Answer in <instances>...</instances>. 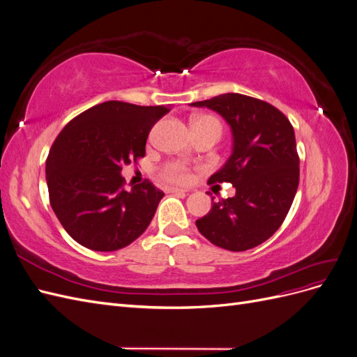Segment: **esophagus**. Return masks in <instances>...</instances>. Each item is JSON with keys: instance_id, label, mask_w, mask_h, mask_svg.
Listing matches in <instances>:
<instances>
[{"instance_id": "1", "label": "esophagus", "mask_w": 357, "mask_h": 357, "mask_svg": "<svg viewBox=\"0 0 357 357\" xmlns=\"http://www.w3.org/2000/svg\"><path fill=\"white\" fill-rule=\"evenodd\" d=\"M165 192L167 193H186L188 190H183V189H178V188H165Z\"/></svg>"}]
</instances>
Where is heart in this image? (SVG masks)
<instances>
[{
  "instance_id": "b5f03b06",
  "label": "heart",
  "mask_w": 357,
  "mask_h": 357,
  "mask_svg": "<svg viewBox=\"0 0 357 357\" xmlns=\"http://www.w3.org/2000/svg\"><path fill=\"white\" fill-rule=\"evenodd\" d=\"M193 125H213L222 132L220 122L211 116H199L193 121ZM162 177L174 183H188L190 178V172L188 167L180 164V162H168V164L162 168Z\"/></svg>"
}]
</instances>
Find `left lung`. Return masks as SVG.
I'll return each mask as SVG.
<instances>
[{"mask_svg":"<svg viewBox=\"0 0 357 357\" xmlns=\"http://www.w3.org/2000/svg\"><path fill=\"white\" fill-rule=\"evenodd\" d=\"M192 105L218 112L234 137L231 158L208 185L231 183L235 197L213 202L197 228L214 245L248 250L282 226L296 195L299 156L294 126L274 105L241 93H223Z\"/></svg>","mask_w":357,"mask_h":357,"instance_id":"obj_1","label":"left lung"}]
</instances>
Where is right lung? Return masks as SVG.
<instances>
[{
  "mask_svg": "<svg viewBox=\"0 0 357 357\" xmlns=\"http://www.w3.org/2000/svg\"><path fill=\"white\" fill-rule=\"evenodd\" d=\"M168 112L107 101L63 126L50 147L46 180L52 208L74 241L114 252L147 229L164 192L149 180L125 189L121 171L144 158L150 129Z\"/></svg>",
  "mask_w": 357,
  "mask_h": 357,
  "instance_id": "right-lung-1",
  "label": "right lung"
}]
</instances>
